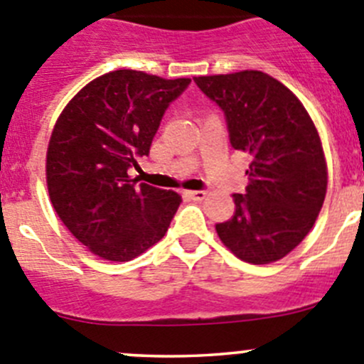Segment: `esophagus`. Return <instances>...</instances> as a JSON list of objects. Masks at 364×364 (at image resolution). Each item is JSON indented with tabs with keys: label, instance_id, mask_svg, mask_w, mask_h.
<instances>
[{
	"label": "esophagus",
	"instance_id": "1",
	"mask_svg": "<svg viewBox=\"0 0 364 364\" xmlns=\"http://www.w3.org/2000/svg\"><path fill=\"white\" fill-rule=\"evenodd\" d=\"M184 195L188 196V198L195 200V202H202V200L207 196V193L205 191H186Z\"/></svg>",
	"mask_w": 364,
	"mask_h": 364
}]
</instances>
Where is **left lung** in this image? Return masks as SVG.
<instances>
[{"label":"left lung","instance_id":"left-lung-1","mask_svg":"<svg viewBox=\"0 0 364 364\" xmlns=\"http://www.w3.org/2000/svg\"><path fill=\"white\" fill-rule=\"evenodd\" d=\"M225 112L232 148L250 154L247 195L216 225L221 243L252 264H269L302 243L327 193V162L309 112L262 71L195 78Z\"/></svg>","mask_w":364,"mask_h":364}]
</instances>
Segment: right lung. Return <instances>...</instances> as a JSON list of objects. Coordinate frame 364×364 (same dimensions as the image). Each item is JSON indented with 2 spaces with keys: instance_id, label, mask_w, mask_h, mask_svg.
<instances>
[{
  "instance_id": "1",
  "label": "right lung",
  "mask_w": 364,
  "mask_h": 364,
  "mask_svg": "<svg viewBox=\"0 0 364 364\" xmlns=\"http://www.w3.org/2000/svg\"><path fill=\"white\" fill-rule=\"evenodd\" d=\"M191 78L134 69L105 73L64 107L46 151L51 205L76 240L105 261L124 262L164 237L178 193L136 186L128 168L150 154L164 110Z\"/></svg>"
}]
</instances>
